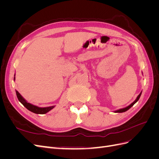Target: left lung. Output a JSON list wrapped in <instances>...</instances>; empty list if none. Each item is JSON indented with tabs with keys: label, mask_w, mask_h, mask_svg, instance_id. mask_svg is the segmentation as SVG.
Returning a JSON list of instances; mask_svg holds the SVG:
<instances>
[{
	"label": "left lung",
	"mask_w": 159,
	"mask_h": 159,
	"mask_svg": "<svg viewBox=\"0 0 159 159\" xmlns=\"http://www.w3.org/2000/svg\"><path fill=\"white\" fill-rule=\"evenodd\" d=\"M141 93H142V91H141V92L140 93H139V95L137 96V98H136V99L134 100V102H133L132 103H131V104H130L129 105H128L127 107H124V108H122V109H118V110L115 111L114 113H123V112H125V111H127V110H129L130 108H131V107H133V105H134V103H136L138 102V100L139 99V98H140V97H141Z\"/></svg>",
	"instance_id": "left-lung-1"
}]
</instances>
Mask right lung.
Wrapping results in <instances>:
<instances>
[{
    "mask_svg": "<svg viewBox=\"0 0 159 159\" xmlns=\"http://www.w3.org/2000/svg\"><path fill=\"white\" fill-rule=\"evenodd\" d=\"M14 80H15V74H14ZM16 96L19 102H20L27 109L30 111L31 112H33L36 114H45L48 111H50L52 110L53 108L55 107V105H53V106H50V107H40L38 106H36V105H33L30 103H28L27 101L20 94V93H19L16 90Z\"/></svg>",
    "mask_w": 159,
    "mask_h": 159,
    "instance_id": "obj_1",
    "label": "right lung"
}]
</instances>
